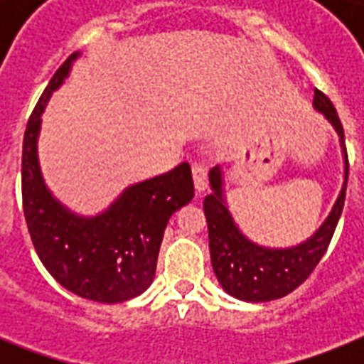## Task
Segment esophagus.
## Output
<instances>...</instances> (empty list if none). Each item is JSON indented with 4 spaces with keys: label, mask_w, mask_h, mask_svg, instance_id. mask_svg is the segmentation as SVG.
I'll return each instance as SVG.
<instances>
[{
    "label": "esophagus",
    "mask_w": 364,
    "mask_h": 364,
    "mask_svg": "<svg viewBox=\"0 0 364 364\" xmlns=\"http://www.w3.org/2000/svg\"><path fill=\"white\" fill-rule=\"evenodd\" d=\"M193 179H194V188L196 193H204L208 188V170L202 164L193 166Z\"/></svg>",
    "instance_id": "obj_1"
}]
</instances>
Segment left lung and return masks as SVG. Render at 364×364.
Listing matches in <instances>:
<instances>
[{
	"instance_id": "left-lung-1",
	"label": "left lung",
	"mask_w": 364,
	"mask_h": 364,
	"mask_svg": "<svg viewBox=\"0 0 364 364\" xmlns=\"http://www.w3.org/2000/svg\"><path fill=\"white\" fill-rule=\"evenodd\" d=\"M314 107L327 119L340 137V147L344 153V183L333 210L323 225L293 247H264L251 242L238 228L232 213L228 210L223 170L219 166L211 168V194L204 200V213L210 232L211 266L221 287L230 296L245 302H268L293 293L294 289L308 279L317 262L327 251L334 228L344 210L346 187H348V153H346L344 128L331 100L321 92H314Z\"/></svg>"
}]
</instances>
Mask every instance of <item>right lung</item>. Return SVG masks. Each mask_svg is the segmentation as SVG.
<instances>
[{"label":"right lung","mask_w":364,"mask_h":364,"mask_svg":"<svg viewBox=\"0 0 364 364\" xmlns=\"http://www.w3.org/2000/svg\"><path fill=\"white\" fill-rule=\"evenodd\" d=\"M77 56L73 53L60 65L26 126L22 205L33 247L48 274L82 299L115 304L141 294L153 283L166 225L194 198L193 173L188 162H181L124 188L94 217L77 215L54 198L43 179L37 139L47 102L68 79Z\"/></svg>","instance_id":"1"}]
</instances>
